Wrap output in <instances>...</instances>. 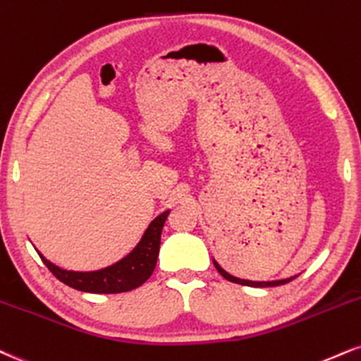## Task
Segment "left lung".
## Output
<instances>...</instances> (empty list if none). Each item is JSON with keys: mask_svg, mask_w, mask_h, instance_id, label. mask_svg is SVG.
Wrapping results in <instances>:
<instances>
[{"mask_svg": "<svg viewBox=\"0 0 361 361\" xmlns=\"http://www.w3.org/2000/svg\"><path fill=\"white\" fill-rule=\"evenodd\" d=\"M214 266L216 267V271H219L220 274H222L227 281L235 282V284H242V286H250V288H272V286L286 284V282L293 281L294 277H296V276H293V277H288V279H279V281H249V279H240V277H235V276L228 274V272L225 271V269L220 267V264L216 262L215 259H214Z\"/></svg>", "mask_w": 361, "mask_h": 361, "instance_id": "obj_1", "label": "left lung"}]
</instances>
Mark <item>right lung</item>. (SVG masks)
Here are the masks:
<instances>
[{
    "label": "right lung",
    "mask_w": 361,
    "mask_h": 361,
    "mask_svg": "<svg viewBox=\"0 0 361 361\" xmlns=\"http://www.w3.org/2000/svg\"><path fill=\"white\" fill-rule=\"evenodd\" d=\"M169 210L163 212L147 225L141 240L126 257L117 260L112 266L99 269V271H67V269L51 264L49 259L43 257L40 252H37L43 264L50 269L51 274L73 289L94 294L126 293V290H133L145 284L153 274L159 254V244H161L163 225L166 222Z\"/></svg>",
    "instance_id": "add662e5"
}]
</instances>
